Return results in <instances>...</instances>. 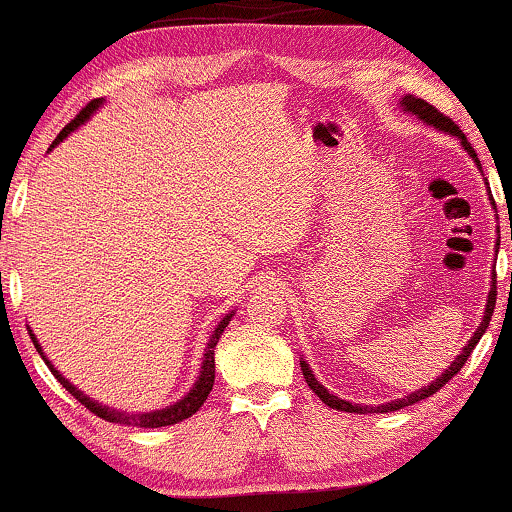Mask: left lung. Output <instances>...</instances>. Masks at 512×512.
Instances as JSON below:
<instances>
[{"label":"left lung","mask_w":512,"mask_h":512,"mask_svg":"<svg viewBox=\"0 0 512 512\" xmlns=\"http://www.w3.org/2000/svg\"><path fill=\"white\" fill-rule=\"evenodd\" d=\"M399 103H401V108H404L406 113L416 115V118L423 120L425 125H432L435 129H442V132L451 134V137H458V139H461V146L465 148V151H468L470 158L475 160L477 167H480V160H477L475 148L470 146V141L465 139V134L461 132V129H458V125H454V120L446 118V115H444V113H439L435 106H430L428 101L418 99V96H413V94L404 96V99H401ZM494 281H496V274H494V278H491V283H494ZM494 304H496V286H491V290H489V300H487V309H484V319H482L480 326H477V331H475V335H472V338H470L468 345L463 347V352L458 354V357H456L454 361H451V366L446 368V371H444L442 375H439L437 380H432V383H430L428 387H423V390L406 394L404 399L387 401V404H380V406H361V404H352V401L340 399V397H335V394L328 392L326 387H323V385L319 383V380L314 378L312 368H309L307 361H300V366H302V375H304V380H307L309 390H312V392L316 394V397H319V399L323 401V404L331 406V409L347 411V413H390V411H399V409H404V406H411V404H416V401H423V399H428L430 394L439 392L446 383H449L451 378H454V375H456L458 371H461L465 361L470 359V352H472V349H475L477 342H480V338L484 335V331H487V326H489V321H491V314H494Z\"/></svg>","instance_id":"1"}]
</instances>
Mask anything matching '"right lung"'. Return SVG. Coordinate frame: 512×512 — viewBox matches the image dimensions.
Instances as JSON below:
<instances>
[{
  "mask_svg": "<svg viewBox=\"0 0 512 512\" xmlns=\"http://www.w3.org/2000/svg\"><path fill=\"white\" fill-rule=\"evenodd\" d=\"M101 99H94L92 103H87V106L82 108L80 113H77V118L73 120V122H68L66 127H63V132L58 134V137L54 139V144H51V148H54L58 141H63L68 137L70 132H73V129H77L82 125V122H87L89 120V115H92L96 108L101 106ZM231 316H234V312L231 314H226L222 321H219V326L215 328V333H212V338H210V342H208V347H205V357H203V364H200V375H198V380H196V385L191 387L189 390V394H186V397H181L177 404H172V406H167V409H160V411H148V413H127V411H118V409H108V406H101L99 401H94V399H89L87 394H84L82 390H77V387L73 385V383H68V378H63L61 373L56 371L54 366H51V361L44 357V352H42V347H40V342H37V338L35 335H32V331H30V338H32V342H35V347H37V352H40V357L44 359V364L49 366V371L54 373V378L58 380V383H61L63 387H66V390L73 394V397L80 401L82 406H87L89 411L94 413V416H99V418H103V420H108V423H120V425H134V428H165V425H174V423H179V420H184V418H191L193 413H196L200 406H203V401L208 399V394H210V390H212V385H215V347H217V342H219V338H222V333H224V328L229 326V321H231Z\"/></svg>",
  "mask_w": 512,
  "mask_h": 512,
  "instance_id": "add662e5",
  "label": "right lung"
}]
</instances>
